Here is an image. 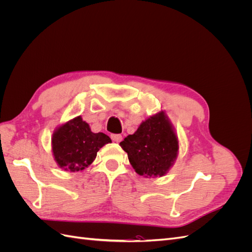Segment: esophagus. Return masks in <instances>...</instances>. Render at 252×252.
<instances>
[{"label": "esophagus", "mask_w": 252, "mask_h": 252, "mask_svg": "<svg viewBox=\"0 0 252 252\" xmlns=\"http://www.w3.org/2000/svg\"><path fill=\"white\" fill-rule=\"evenodd\" d=\"M110 136H111V140H112L113 142H117V143L121 142L122 139H123V138H122L121 134H111Z\"/></svg>", "instance_id": "34e87169"}]
</instances>
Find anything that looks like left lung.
I'll return each instance as SVG.
<instances>
[{"label":"left lung","mask_w":252,"mask_h":252,"mask_svg":"<svg viewBox=\"0 0 252 252\" xmlns=\"http://www.w3.org/2000/svg\"><path fill=\"white\" fill-rule=\"evenodd\" d=\"M135 172L145 178L163 177L178 157L179 141L164 111L144 121L120 143Z\"/></svg>","instance_id":"8db88e82"}]
</instances>
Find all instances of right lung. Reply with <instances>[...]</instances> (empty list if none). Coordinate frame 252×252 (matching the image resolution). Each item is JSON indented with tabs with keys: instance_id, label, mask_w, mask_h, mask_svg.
<instances>
[{
	"instance_id": "add662e5",
	"label": "right lung",
	"mask_w": 252,
	"mask_h": 252,
	"mask_svg": "<svg viewBox=\"0 0 252 252\" xmlns=\"http://www.w3.org/2000/svg\"><path fill=\"white\" fill-rule=\"evenodd\" d=\"M52 152L58 165L66 171H82L94 161L96 152L110 143L108 135L94 133L89 125L77 117L60 126L52 135Z\"/></svg>"
}]
</instances>
